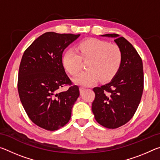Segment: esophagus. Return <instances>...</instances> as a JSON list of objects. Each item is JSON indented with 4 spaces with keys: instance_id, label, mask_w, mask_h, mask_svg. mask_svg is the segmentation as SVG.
<instances>
[{
    "instance_id": "esophagus-1",
    "label": "esophagus",
    "mask_w": 160,
    "mask_h": 160,
    "mask_svg": "<svg viewBox=\"0 0 160 160\" xmlns=\"http://www.w3.org/2000/svg\"><path fill=\"white\" fill-rule=\"evenodd\" d=\"M85 90V88H82V87H81V88H80V94H82Z\"/></svg>"
}]
</instances>
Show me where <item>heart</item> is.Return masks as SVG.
I'll return each mask as SVG.
<instances>
[{"mask_svg":"<svg viewBox=\"0 0 160 160\" xmlns=\"http://www.w3.org/2000/svg\"><path fill=\"white\" fill-rule=\"evenodd\" d=\"M82 61H88L87 70L75 77L73 81L78 85L90 86L99 79L102 82L112 79L121 66L123 55L117 45L90 39L81 42L77 49L70 48L63 57V66L72 75H77L82 69Z\"/></svg>","mask_w":160,"mask_h":160,"instance_id":"obj_1","label":"heart"}]
</instances>
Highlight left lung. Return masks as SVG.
I'll return each mask as SVG.
<instances>
[{
    "instance_id": "1",
    "label": "left lung",
    "mask_w": 160,
    "mask_h": 160,
    "mask_svg": "<svg viewBox=\"0 0 160 160\" xmlns=\"http://www.w3.org/2000/svg\"><path fill=\"white\" fill-rule=\"evenodd\" d=\"M102 37L114 38L123 61L118 72L109 83L93 88L95 98L92 110L95 120L107 128H117L131 120L141 100L144 88L142 61L132 45L117 34Z\"/></svg>"
}]
</instances>
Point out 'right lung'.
<instances>
[{
    "label": "right lung",
    "mask_w": 160,
    "mask_h": 160,
    "mask_svg": "<svg viewBox=\"0 0 160 160\" xmlns=\"http://www.w3.org/2000/svg\"><path fill=\"white\" fill-rule=\"evenodd\" d=\"M80 34L48 32L35 39L22 57L18 89L28 117L47 131L64 126L71 117L72 108L80 95L65 72L62 54ZM69 90L59 92L63 86Z\"/></svg>",
    "instance_id": "right-lung-1"
}]
</instances>
